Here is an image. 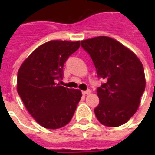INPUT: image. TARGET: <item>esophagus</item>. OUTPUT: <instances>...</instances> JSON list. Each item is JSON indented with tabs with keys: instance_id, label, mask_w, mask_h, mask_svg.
Listing matches in <instances>:
<instances>
[{
	"instance_id": "1",
	"label": "esophagus",
	"mask_w": 155,
	"mask_h": 155,
	"mask_svg": "<svg viewBox=\"0 0 155 155\" xmlns=\"http://www.w3.org/2000/svg\"><path fill=\"white\" fill-rule=\"evenodd\" d=\"M90 92H91V91L90 90H86V91H82V94L83 95H87V94H89Z\"/></svg>"
}]
</instances>
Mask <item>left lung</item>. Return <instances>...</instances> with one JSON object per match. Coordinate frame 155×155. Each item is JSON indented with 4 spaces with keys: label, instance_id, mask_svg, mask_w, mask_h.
<instances>
[{
    "label": "left lung",
    "instance_id": "left-lung-1",
    "mask_svg": "<svg viewBox=\"0 0 155 155\" xmlns=\"http://www.w3.org/2000/svg\"><path fill=\"white\" fill-rule=\"evenodd\" d=\"M104 80L97 88L100 103L95 115L102 125L117 127L136 113L146 87L144 68L136 54L117 40L106 36L81 41Z\"/></svg>",
    "mask_w": 155,
    "mask_h": 155
}]
</instances>
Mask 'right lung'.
<instances>
[{
  "label": "right lung",
  "mask_w": 155,
  "mask_h": 155,
  "mask_svg": "<svg viewBox=\"0 0 155 155\" xmlns=\"http://www.w3.org/2000/svg\"><path fill=\"white\" fill-rule=\"evenodd\" d=\"M80 41L53 40L41 45L21 65L17 90L39 125L55 130L70 122L82 93L61 86L64 63L79 49Z\"/></svg>",
  "instance_id": "right-lung-1"
}]
</instances>
